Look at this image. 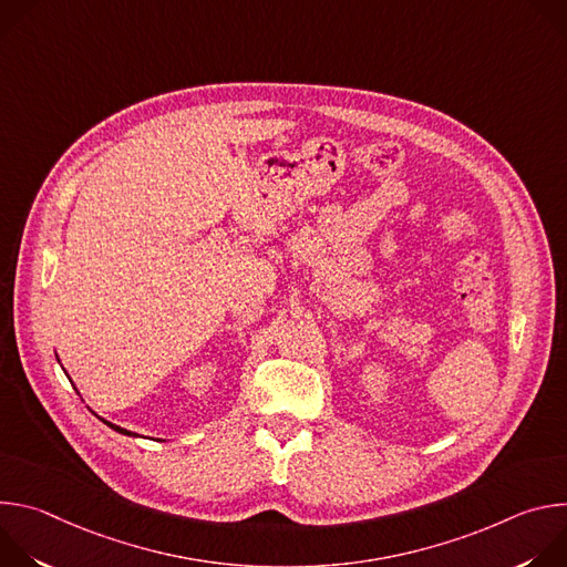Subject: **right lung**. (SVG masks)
Listing matches in <instances>:
<instances>
[{"mask_svg":"<svg viewBox=\"0 0 567 567\" xmlns=\"http://www.w3.org/2000/svg\"><path fill=\"white\" fill-rule=\"evenodd\" d=\"M110 429H114V431H118V433H123V435H134V433H130V431H125V429H121V426H114V424H110V422H105Z\"/></svg>","mask_w":567,"mask_h":567,"instance_id":"obj_1","label":"right lung"}]
</instances>
